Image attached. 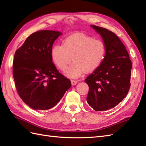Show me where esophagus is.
I'll use <instances>...</instances> for the list:
<instances>
[{"mask_svg":"<svg viewBox=\"0 0 146 146\" xmlns=\"http://www.w3.org/2000/svg\"><path fill=\"white\" fill-rule=\"evenodd\" d=\"M71 83H72V85H75V84L78 83L77 80H72L71 81Z\"/></svg>","mask_w":146,"mask_h":146,"instance_id":"obj_1","label":"esophagus"}]
</instances>
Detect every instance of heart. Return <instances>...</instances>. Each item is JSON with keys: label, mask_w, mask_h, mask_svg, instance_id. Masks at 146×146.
I'll use <instances>...</instances> for the list:
<instances>
[{"label": "heart", "mask_w": 146, "mask_h": 146, "mask_svg": "<svg viewBox=\"0 0 146 146\" xmlns=\"http://www.w3.org/2000/svg\"><path fill=\"white\" fill-rule=\"evenodd\" d=\"M106 46L102 40L76 33L64 38L62 45L55 44L51 50V58L56 67L66 72L71 78H76L85 71L92 72L99 67L106 56Z\"/></svg>", "instance_id": "1"}]
</instances>
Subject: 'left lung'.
Instances as JSON below:
<instances>
[{"mask_svg":"<svg viewBox=\"0 0 146 146\" xmlns=\"http://www.w3.org/2000/svg\"><path fill=\"white\" fill-rule=\"evenodd\" d=\"M91 27L102 36L106 52L101 65L85 79L89 86L86 100L95 111H106L117 106L127 95L132 63L119 36L103 27Z\"/></svg>","mask_w":146,"mask_h":146,"instance_id":"8db88e82","label":"left lung"}]
</instances>
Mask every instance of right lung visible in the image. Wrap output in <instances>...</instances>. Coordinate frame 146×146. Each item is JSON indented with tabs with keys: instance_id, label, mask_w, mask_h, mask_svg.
<instances>
[{
	"instance_id": "obj_1",
	"label": "right lung",
	"mask_w": 146,
	"mask_h": 146,
	"mask_svg": "<svg viewBox=\"0 0 146 146\" xmlns=\"http://www.w3.org/2000/svg\"><path fill=\"white\" fill-rule=\"evenodd\" d=\"M61 34L52 30L33 33L15 53L13 76L16 89L23 102L33 110L55 106L72 85L51 58L53 44Z\"/></svg>"
}]
</instances>
